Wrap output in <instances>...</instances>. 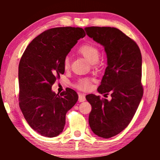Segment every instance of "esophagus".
I'll return each mask as SVG.
<instances>
[{"mask_svg":"<svg viewBox=\"0 0 160 160\" xmlns=\"http://www.w3.org/2000/svg\"><path fill=\"white\" fill-rule=\"evenodd\" d=\"M86 100V98H85V95L82 93L78 94V101L79 102H84Z\"/></svg>","mask_w":160,"mask_h":160,"instance_id":"esophagus-1","label":"esophagus"}]
</instances>
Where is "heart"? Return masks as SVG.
Returning <instances> with one entry per match:
<instances>
[{"instance_id":"heart-1","label":"heart","mask_w":160,"mask_h":160,"mask_svg":"<svg viewBox=\"0 0 160 160\" xmlns=\"http://www.w3.org/2000/svg\"><path fill=\"white\" fill-rule=\"evenodd\" d=\"M78 51L79 54L92 64H95L99 61L100 53L98 48L95 45L86 43L80 47ZM63 66L65 69H68L70 67V58L68 56L65 58ZM75 86L76 88L82 90H87L91 87V80L89 78H82L78 81Z\"/></svg>"}]
</instances>
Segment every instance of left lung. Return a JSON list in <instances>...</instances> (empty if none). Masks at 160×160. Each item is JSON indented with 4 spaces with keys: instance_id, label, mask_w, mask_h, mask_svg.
<instances>
[{
    "instance_id": "8db88e82",
    "label": "left lung",
    "mask_w": 160,
    "mask_h": 160,
    "mask_svg": "<svg viewBox=\"0 0 160 160\" xmlns=\"http://www.w3.org/2000/svg\"><path fill=\"white\" fill-rule=\"evenodd\" d=\"M87 35L104 47L107 67L100 94H111V100L89 94L91 130L98 136L109 138L124 130L134 117L143 97L142 57L138 46L121 30L111 27H88Z\"/></svg>"
}]
</instances>
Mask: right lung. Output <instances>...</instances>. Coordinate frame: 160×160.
<instances>
[{
    "instance_id": "obj_1",
    "label": "right lung",
    "mask_w": 160,
    "mask_h": 160,
    "mask_svg": "<svg viewBox=\"0 0 160 160\" xmlns=\"http://www.w3.org/2000/svg\"><path fill=\"white\" fill-rule=\"evenodd\" d=\"M85 36L81 28L47 30L26 48L19 64V107L29 125L41 135L58 136L65 124V115L78 100L73 89L60 96L52 86L63 74V62L78 39Z\"/></svg>"
}]
</instances>
